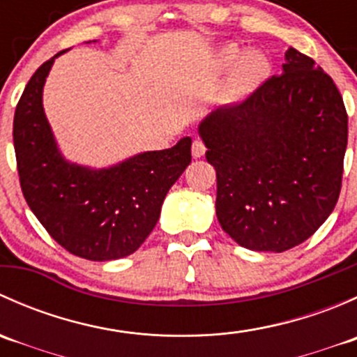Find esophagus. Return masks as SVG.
<instances>
[{"instance_id":"1","label":"esophagus","mask_w":357,"mask_h":357,"mask_svg":"<svg viewBox=\"0 0 357 357\" xmlns=\"http://www.w3.org/2000/svg\"><path fill=\"white\" fill-rule=\"evenodd\" d=\"M205 145H204V142H202V139H195V142H193V145H192V155L195 157V158H200V157H204L205 155Z\"/></svg>"}]
</instances>
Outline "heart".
I'll return each instance as SVG.
<instances>
[{"instance_id":"1","label":"heart","mask_w":357,"mask_h":357,"mask_svg":"<svg viewBox=\"0 0 357 357\" xmlns=\"http://www.w3.org/2000/svg\"><path fill=\"white\" fill-rule=\"evenodd\" d=\"M240 48L236 45H226L215 55L218 67L233 66L228 84L225 88V96L228 100H238L255 88L268 72V60L259 52H247L238 59Z\"/></svg>"}]
</instances>
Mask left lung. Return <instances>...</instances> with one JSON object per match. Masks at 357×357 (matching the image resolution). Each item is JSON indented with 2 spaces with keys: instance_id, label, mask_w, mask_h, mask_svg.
<instances>
[{
  "instance_id": "8db88e82",
  "label": "left lung",
  "mask_w": 357,
  "mask_h": 357,
  "mask_svg": "<svg viewBox=\"0 0 357 357\" xmlns=\"http://www.w3.org/2000/svg\"><path fill=\"white\" fill-rule=\"evenodd\" d=\"M215 169V214L238 245L285 252L326 221L342 188L347 112L337 86L295 48L273 75L199 126Z\"/></svg>"
}]
</instances>
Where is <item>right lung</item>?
I'll return each mask as SVG.
<instances>
[{
    "label": "right lung",
    "instance_id": "right-lung-1",
    "mask_svg": "<svg viewBox=\"0 0 357 357\" xmlns=\"http://www.w3.org/2000/svg\"><path fill=\"white\" fill-rule=\"evenodd\" d=\"M62 53L34 72L17 103L13 146L20 188L39 222L70 254L88 261L126 257L155 228L169 188L192 162V138L109 169L67 162L43 109V86Z\"/></svg>",
    "mask_w": 357,
    "mask_h": 357
}]
</instances>
